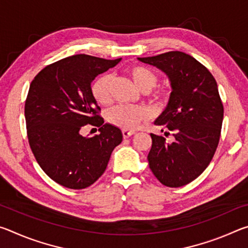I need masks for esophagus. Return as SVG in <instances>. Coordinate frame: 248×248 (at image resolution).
I'll use <instances>...</instances> for the list:
<instances>
[{"mask_svg":"<svg viewBox=\"0 0 248 248\" xmlns=\"http://www.w3.org/2000/svg\"><path fill=\"white\" fill-rule=\"evenodd\" d=\"M134 132L133 131H130V130H123V136L124 139H128L131 136H133Z\"/></svg>","mask_w":248,"mask_h":248,"instance_id":"esophagus-1","label":"esophagus"}]
</instances>
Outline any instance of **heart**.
<instances>
[{
	"mask_svg": "<svg viewBox=\"0 0 248 248\" xmlns=\"http://www.w3.org/2000/svg\"><path fill=\"white\" fill-rule=\"evenodd\" d=\"M127 74L136 84L138 89L148 93V97L157 105H163L170 98V90L167 87L152 89L156 84L157 78L152 70L144 65L134 64L127 69ZM112 77L109 74L100 75L92 85V94L99 105H108L111 102ZM151 116L150 109L141 106H125L118 105L108 110L106 118L108 123L124 130H134L142 121Z\"/></svg>",
	"mask_w": 248,
	"mask_h": 248,
	"instance_id": "1",
	"label": "heart"
}]
</instances>
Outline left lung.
Wrapping results in <instances>:
<instances>
[{
    "label": "left lung",
    "mask_w": 248,
    "mask_h": 248,
    "mask_svg": "<svg viewBox=\"0 0 248 248\" xmlns=\"http://www.w3.org/2000/svg\"><path fill=\"white\" fill-rule=\"evenodd\" d=\"M138 59L162 70L173 90L155 120L165 137L151 133L150 169L165 186H185L207 169L219 144L224 109L217 81L203 64L182 51ZM169 135L171 142L166 141Z\"/></svg>",
    "instance_id": "obj_1"
}]
</instances>
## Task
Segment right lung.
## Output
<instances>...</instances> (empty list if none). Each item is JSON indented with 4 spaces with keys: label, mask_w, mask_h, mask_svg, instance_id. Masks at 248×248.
<instances>
[{
    "label": "right lung",
    "mask_w": 248,
    "mask_h": 248,
    "mask_svg": "<svg viewBox=\"0 0 248 248\" xmlns=\"http://www.w3.org/2000/svg\"><path fill=\"white\" fill-rule=\"evenodd\" d=\"M120 60L75 54L45 66L31 83L25 102L29 145L43 170L61 186L83 189L94 184L123 141L119 128L104 124L91 87ZM86 124L101 133L83 137Z\"/></svg>",
    "instance_id": "add662e5"
}]
</instances>
